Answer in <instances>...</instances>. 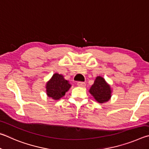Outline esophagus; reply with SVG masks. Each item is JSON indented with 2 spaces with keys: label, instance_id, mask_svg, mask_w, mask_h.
I'll return each instance as SVG.
<instances>
[{
  "label": "esophagus",
  "instance_id": "34e87169",
  "mask_svg": "<svg viewBox=\"0 0 149 149\" xmlns=\"http://www.w3.org/2000/svg\"><path fill=\"white\" fill-rule=\"evenodd\" d=\"M77 85H78V86H79V87H85L86 86L85 83L82 82H79L77 83Z\"/></svg>",
  "mask_w": 149,
  "mask_h": 149
}]
</instances>
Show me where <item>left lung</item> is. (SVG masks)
Segmentation results:
<instances>
[{
	"label": "left lung",
	"instance_id": "obj_1",
	"mask_svg": "<svg viewBox=\"0 0 149 149\" xmlns=\"http://www.w3.org/2000/svg\"><path fill=\"white\" fill-rule=\"evenodd\" d=\"M89 92L95 101L100 103H107L111 100L112 96V89L110 84L101 76L96 77L94 83L90 88Z\"/></svg>",
	"mask_w": 149,
	"mask_h": 149
}]
</instances>
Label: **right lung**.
I'll use <instances>...</instances> for the list:
<instances>
[{"label":"right lung","instance_id":"1","mask_svg":"<svg viewBox=\"0 0 149 149\" xmlns=\"http://www.w3.org/2000/svg\"><path fill=\"white\" fill-rule=\"evenodd\" d=\"M71 84L61 74L55 73L46 84V95L54 100H59L69 90Z\"/></svg>","mask_w":149,"mask_h":149}]
</instances>
